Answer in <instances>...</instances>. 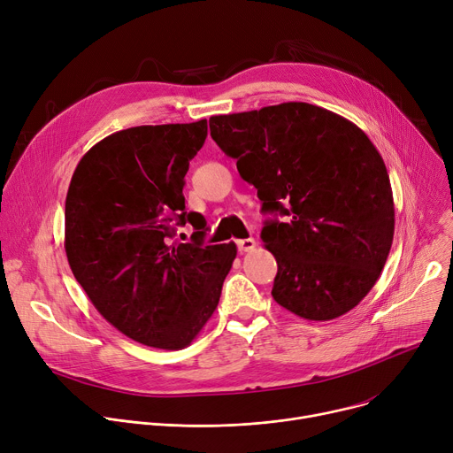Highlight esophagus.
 Returning a JSON list of instances; mask_svg holds the SVG:
<instances>
[{"instance_id": "34e87169", "label": "esophagus", "mask_w": 453, "mask_h": 453, "mask_svg": "<svg viewBox=\"0 0 453 453\" xmlns=\"http://www.w3.org/2000/svg\"><path fill=\"white\" fill-rule=\"evenodd\" d=\"M237 248H239V252H241V254H244V252H252V250L256 248V239H254V237L241 239V241H237Z\"/></svg>"}]
</instances>
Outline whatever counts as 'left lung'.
Returning <instances> with one entry per match:
<instances>
[{
	"label": "left lung",
	"instance_id": "1",
	"mask_svg": "<svg viewBox=\"0 0 453 453\" xmlns=\"http://www.w3.org/2000/svg\"><path fill=\"white\" fill-rule=\"evenodd\" d=\"M211 136L257 188L261 232L277 261L272 295L300 319L326 322L358 306L387 263L394 197L381 155L350 120L284 103L214 115Z\"/></svg>",
	"mask_w": 453,
	"mask_h": 453
}]
</instances>
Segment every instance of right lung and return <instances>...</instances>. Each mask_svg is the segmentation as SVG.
Returning <instances> with one entry per match:
<instances>
[{
  "instance_id": "1",
  "label": "right lung",
  "mask_w": 453,
  "mask_h": 453,
  "mask_svg": "<svg viewBox=\"0 0 453 453\" xmlns=\"http://www.w3.org/2000/svg\"><path fill=\"white\" fill-rule=\"evenodd\" d=\"M205 138V119L117 131L81 158L68 187L65 250L77 282L113 327L149 347L190 345L237 256L234 242L205 246V218L185 211V174ZM185 222L192 243L173 241Z\"/></svg>"
}]
</instances>
